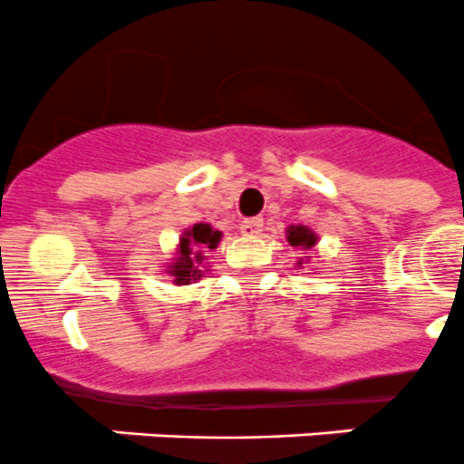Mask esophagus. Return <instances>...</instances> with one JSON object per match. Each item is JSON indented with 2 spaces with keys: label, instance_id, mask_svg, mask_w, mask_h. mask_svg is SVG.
I'll return each mask as SVG.
<instances>
[{
  "label": "esophagus",
  "instance_id": "obj_1",
  "mask_svg": "<svg viewBox=\"0 0 464 464\" xmlns=\"http://www.w3.org/2000/svg\"><path fill=\"white\" fill-rule=\"evenodd\" d=\"M261 228H264V219H259V217H249V219L240 221V233L247 237L259 236Z\"/></svg>",
  "mask_w": 464,
  "mask_h": 464
}]
</instances>
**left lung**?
<instances>
[{"label": "left lung", "mask_w": 464, "mask_h": 464, "mask_svg": "<svg viewBox=\"0 0 464 464\" xmlns=\"http://www.w3.org/2000/svg\"><path fill=\"white\" fill-rule=\"evenodd\" d=\"M287 240H289V245H294V247H301V249H308L315 245V236H313V233H310L305 227H289Z\"/></svg>", "instance_id": "1"}]
</instances>
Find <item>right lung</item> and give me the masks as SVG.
<instances>
[{"mask_svg": "<svg viewBox=\"0 0 464 464\" xmlns=\"http://www.w3.org/2000/svg\"><path fill=\"white\" fill-rule=\"evenodd\" d=\"M221 233L212 231L209 224H196L191 231L184 233L182 243H179V259L177 264L172 266V276H175V282L184 285L188 280H196V277L203 276V271H198V266L203 264V255H200V249L209 247L215 249L217 243H219ZM198 248L199 255L193 256L192 249Z\"/></svg>", "mask_w": 464, "mask_h": 464, "instance_id": "add662e5", "label": "right lung"}]
</instances>
